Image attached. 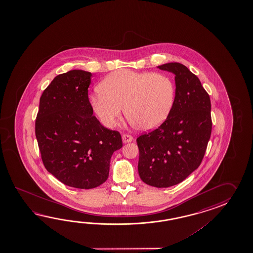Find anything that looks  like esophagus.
Segmentation results:
<instances>
[{
  "label": "esophagus",
  "mask_w": 253,
  "mask_h": 253,
  "mask_svg": "<svg viewBox=\"0 0 253 253\" xmlns=\"http://www.w3.org/2000/svg\"><path fill=\"white\" fill-rule=\"evenodd\" d=\"M122 140L124 143H129L133 141V136L130 134H124L122 135Z\"/></svg>",
  "instance_id": "1"
}]
</instances>
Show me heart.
I'll return each mask as SVG.
<instances>
[{"mask_svg": "<svg viewBox=\"0 0 253 253\" xmlns=\"http://www.w3.org/2000/svg\"><path fill=\"white\" fill-rule=\"evenodd\" d=\"M174 95V84L166 74L119 70L104 79L90 101L98 119L108 127L113 126L124 106L125 115L134 127L151 130L167 119Z\"/></svg>", "mask_w": 253, "mask_h": 253, "instance_id": "1", "label": "heart"}]
</instances>
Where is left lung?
<instances>
[{"instance_id":"8db88e82","label":"left lung","mask_w":253,"mask_h":253,"mask_svg":"<svg viewBox=\"0 0 253 253\" xmlns=\"http://www.w3.org/2000/svg\"><path fill=\"white\" fill-rule=\"evenodd\" d=\"M157 68L175 75V97L165 122L136 139L138 173L146 184L167 188L183 182L203 161L211 133V100L184 65L171 62Z\"/></svg>"}]
</instances>
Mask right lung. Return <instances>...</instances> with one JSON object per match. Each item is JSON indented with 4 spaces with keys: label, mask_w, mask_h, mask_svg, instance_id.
<instances>
[{
    "label": "right lung",
    "mask_w": 253,
    "mask_h": 253,
    "mask_svg": "<svg viewBox=\"0 0 253 253\" xmlns=\"http://www.w3.org/2000/svg\"><path fill=\"white\" fill-rule=\"evenodd\" d=\"M92 74L70 70L54 78L40 98L35 134L43 165L70 187L92 189L108 177L121 134L100 124L88 99Z\"/></svg>",
    "instance_id": "right-lung-1"
}]
</instances>
